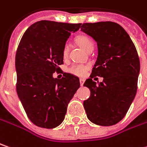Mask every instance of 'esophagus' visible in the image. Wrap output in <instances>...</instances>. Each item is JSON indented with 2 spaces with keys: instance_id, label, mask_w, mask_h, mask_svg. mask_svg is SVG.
<instances>
[{
  "instance_id": "34e87169",
  "label": "esophagus",
  "mask_w": 147,
  "mask_h": 147,
  "mask_svg": "<svg viewBox=\"0 0 147 147\" xmlns=\"http://www.w3.org/2000/svg\"><path fill=\"white\" fill-rule=\"evenodd\" d=\"M79 82H80V85H81V86H83V85H84V79H83V78H80V79H79Z\"/></svg>"
}]
</instances>
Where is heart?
<instances>
[{
	"mask_svg": "<svg viewBox=\"0 0 147 147\" xmlns=\"http://www.w3.org/2000/svg\"><path fill=\"white\" fill-rule=\"evenodd\" d=\"M78 44L86 50L87 52L92 50L93 47H94V44L93 41L87 35H80L77 38ZM69 43H65L63 47L62 55L63 58H67L69 55ZM88 69V66L87 65H84V64H74L72 66H70L69 68H68L67 71L78 77H83L87 73V71Z\"/></svg>",
	"mask_w": 147,
	"mask_h": 147,
	"instance_id": "obj_1",
	"label": "heart"
}]
</instances>
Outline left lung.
Wrapping results in <instances>:
<instances>
[{
	"label": "left lung",
	"instance_id": "8db88e82",
	"mask_svg": "<svg viewBox=\"0 0 147 147\" xmlns=\"http://www.w3.org/2000/svg\"><path fill=\"white\" fill-rule=\"evenodd\" d=\"M84 31L97 41L98 55L90 78L85 81L91 95L84 102L90 121L108 127L121 121L128 111L137 90L140 59L128 34L112 21L84 23ZM103 77L96 85L92 78Z\"/></svg>",
	"mask_w": 147,
	"mask_h": 147
}]
</instances>
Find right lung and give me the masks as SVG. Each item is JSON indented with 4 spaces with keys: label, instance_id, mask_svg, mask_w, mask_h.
<instances>
[{
    "label": "right lung",
    "instance_id": "obj_1",
    "mask_svg": "<svg viewBox=\"0 0 147 147\" xmlns=\"http://www.w3.org/2000/svg\"><path fill=\"white\" fill-rule=\"evenodd\" d=\"M82 24L40 20L30 26L16 55V92L29 119L37 127L51 129L64 119L67 107L80 87L79 78L62 71L63 47Z\"/></svg>",
    "mask_w": 147,
    "mask_h": 147
}]
</instances>
